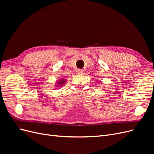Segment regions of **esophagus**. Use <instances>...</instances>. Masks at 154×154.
I'll return each instance as SVG.
<instances>
[{"mask_svg":"<svg viewBox=\"0 0 154 154\" xmlns=\"http://www.w3.org/2000/svg\"><path fill=\"white\" fill-rule=\"evenodd\" d=\"M77 72L78 74H82L83 72V69H78L77 71Z\"/></svg>","mask_w":154,"mask_h":154,"instance_id":"34e87169","label":"esophagus"}]
</instances>
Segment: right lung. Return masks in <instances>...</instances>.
<instances>
[{
  "instance_id": "obj_1",
  "label": "right lung",
  "mask_w": 154,
  "mask_h": 154,
  "mask_svg": "<svg viewBox=\"0 0 154 154\" xmlns=\"http://www.w3.org/2000/svg\"><path fill=\"white\" fill-rule=\"evenodd\" d=\"M65 83H66V80H65V79H60V80L57 82V85L56 87H61L65 84Z\"/></svg>"
}]
</instances>
